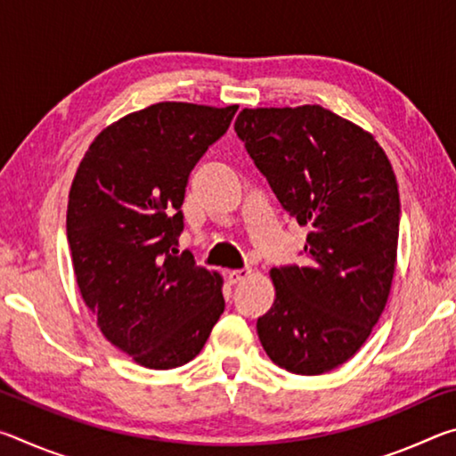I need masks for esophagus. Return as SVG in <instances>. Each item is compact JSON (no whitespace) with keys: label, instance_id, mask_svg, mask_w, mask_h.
<instances>
[{"label":"esophagus","instance_id":"esophagus-1","mask_svg":"<svg viewBox=\"0 0 456 456\" xmlns=\"http://www.w3.org/2000/svg\"><path fill=\"white\" fill-rule=\"evenodd\" d=\"M247 275H251V269H233V272H227V281L231 285L241 283Z\"/></svg>","mask_w":456,"mask_h":456}]
</instances>
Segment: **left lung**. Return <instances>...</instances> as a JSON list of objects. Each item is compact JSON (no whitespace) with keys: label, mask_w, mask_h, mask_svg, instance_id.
<instances>
[{"label":"left lung","mask_w":456,"mask_h":456,"mask_svg":"<svg viewBox=\"0 0 456 456\" xmlns=\"http://www.w3.org/2000/svg\"><path fill=\"white\" fill-rule=\"evenodd\" d=\"M235 133L299 225L305 264L272 269L275 302L257 320L277 366L315 376L366 342L396 265L400 199L380 144L318 104L243 108Z\"/></svg>","instance_id":"obj_1"}]
</instances>
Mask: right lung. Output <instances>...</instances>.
I'll return each mask as SVG.
<instances>
[{"label":"right lung","instance_id":"obj_1","mask_svg":"<svg viewBox=\"0 0 456 456\" xmlns=\"http://www.w3.org/2000/svg\"><path fill=\"white\" fill-rule=\"evenodd\" d=\"M239 106L159 102L104 128L76 171L66 231L104 338L151 370L203 350L225 310L219 273L176 256L189 175Z\"/></svg>","mask_w":456,"mask_h":456}]
</instances>
